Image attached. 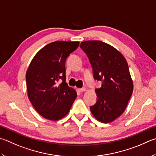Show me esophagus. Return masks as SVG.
Listing matches in <instances>:
<instances>
[{"label":"esophagus","instance_id":"esophagus-1","mask_svg":"<svg viewBox=\"0 0 156 156\" xmlns=\"http://www.w3.org/2000/svg\"><path fill=\"white\" fill-rule=\"evenodd\" d=\"M85 90H86V89H85V88H84V87L83 88H80V89H78V90L80 92H83Z\"/></svg>","mask_w":156,"mask_h":156}]
</instances>
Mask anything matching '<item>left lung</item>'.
Masks as SVG:
<instances>
[{
    "instance_id": "obj_1",
    "label": "left lung",
    "mask_w": 156,
    "mask_h": 156,
    "mask_svg": "<svg viewBox=\"0 0 156 156\" xmlns=\"http://www.w3.org/2000/svg\"><path fill=\"white\" fill-rule=\"evenodd\" d=\"M80 47L89 59L93 78L101 82L90 111L100 122H112L126 110L133 92L128 65L122 54L103 41H83Z\"/></svg>"
}]
</instances>
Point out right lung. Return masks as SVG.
Masks as SVG:
<instances>
[{"instance_id":"add662e5","label":"right lung","mask_w":156,"mask_h":156,"mask_svg":"<svg viewBox=\"0 0 156 156\" xmlns=\"http://www.w3.org/2000/svg\"><path fill=\"white\" fill-rule=\"evenodd\" d=\"M79 44L56 41L46 45L34 56L27 71L28 97L39 114L47 119L64 117L77 96L66 83V61ZM59 80H62L60 85Z\"/></svg>"}]
</instances>
